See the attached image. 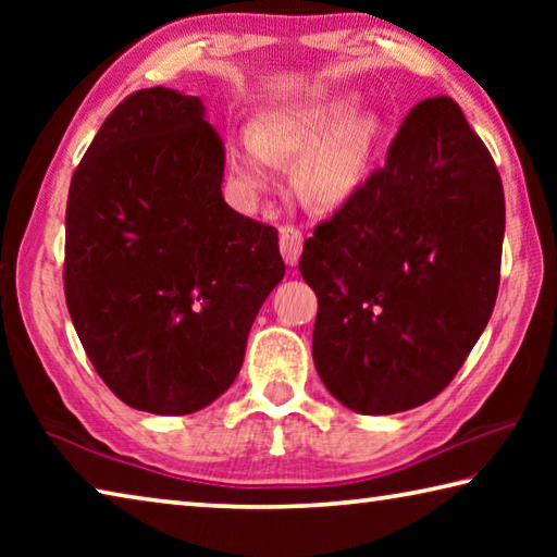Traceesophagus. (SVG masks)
Listing matches in <instances>:
<instances>
[{
  "mask_svg": "<svg viewBox=\"0 0 557 557\" xmlns=\"http://www.w3.org/2000/svg\"><path fill=\"white\" fill-rule=\"evenodd\" d=\"M301 245H305V235L295 225H282L280 228V252L287 265H297L301 256Z\"/></svg>",
  "mask_w": 557,
  "mask_h": 557,
  "instance_id": "1",
  "label": "esophagus"
}]
</instances>
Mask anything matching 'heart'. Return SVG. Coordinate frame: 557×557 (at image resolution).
<instances>
[{
    "label": "heart",
    "mask_w": 557,
    "mask_h": 557,
    "mask_svg": "<svg viewBox=\"0 0 557 557\" xmlns=\"http://www.w3.org/2000/svg\"><path fill=\"white\" fill-rule=\"evenodd\" d=\"M354 98L289 110L262 122L256 135L243 132L231 143L233 174L248 191L275 184V162H295L297 186L319 209H336L363 186L371 172L383 125L375 115H356Z\"/></svg>",
    "instance_id": "obj_1"
}]
</instances>
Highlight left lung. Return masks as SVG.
<instances>
[{
  "label": "left lung",
  "mask_w": 557,
  "mask_h": 557,
  "mask_svg": "<svg viewBox=\"0 0 557 557\" xmlns=\"http://www.w3.org/2000/svg\"><path fill=\"white\" fill-rule=\"evenodd\" d=\"M504 228L486 145L451 98L418 102L385 164L301 250L329 393L361 414H391L445 391L494 312Z\"/></svg>",
  "instance_id": "8db88e82"
}]
</instances>
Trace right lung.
Returning a JSON list of instances; mask_svg holds the SVG:
<instances>
[{
	"mask_svg": "<svg viewBox=\"0 0 557 557\" xmlns=\"http://www.w3.org/2000/svg\"><path fill=\"white\" fill-rule=\"evenodd\" d=\"M223 164L201 100L157 86L110 112L71 178L65 305L135 410L188 414L228 391L285 277L277 231L223 201Z\"/></svg>",
	"mask_w": 557,
	"mask_h": 557,
	"instance_id": "add662e5",
	"label": "right lung"
}]
</instances>
